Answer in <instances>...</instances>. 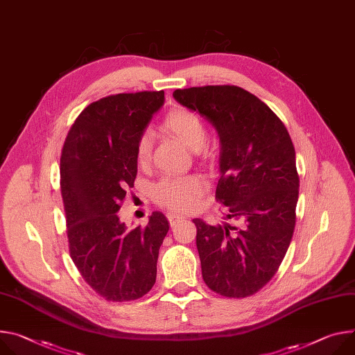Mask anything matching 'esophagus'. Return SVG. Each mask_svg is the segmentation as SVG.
I'll list each match as a JSON object with an SVG mask.
<instances>
[{
	"instance_id": "obj_1",
	"label": "esophagus",
	"mask_w": 355,
	"mask_h": 355,
	"mask_svg": "<svg viewBox=\"0 0 355 355\" xmlns=\"http://www.w3.org/2000/svg\"><path fill=\"white\" fill-rule=\"evenodd\" d=\"M167 218H168V220H170V225H171V227H174V225H175L177 222H180V220H182V219H184L182 216L175 215V214H168V215H167Z\"/></svg>"
}]
</instances>
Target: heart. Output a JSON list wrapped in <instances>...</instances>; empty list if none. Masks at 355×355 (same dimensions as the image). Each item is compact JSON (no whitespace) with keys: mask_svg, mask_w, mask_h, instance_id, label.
<instances>
[{"mask_svg":"<svg viewBox=\"0 0 355 355\" xmlns=\"http://www.w3.org/2000/svg\"><path fill=\"white\" fill-rule=\"evenodd\" d=\"M164 127L185 146L198 150L207 139V127L202 119L188 109H175L164 120ZM151 136L143 133L137 141L136 158L147 164L151 157ZM205 189V182L198 175H167L154 185V198L173 211H188Z\"/></svg>","mask_w":355,"mask_h":355,"instance_id":"b5f03b06","label":"heart"}]
</instances>
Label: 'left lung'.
<instances>
[{
	"instance_id": "left-lung-1",
	"label": "left lung",
	"mask_w": 355,
	"mask_h": 355,
	"mask_svg": "<svg viewBox=\"0 0 355 355\" xmlns=\"http://www.w3.org/2000/svg\"><path fill=\"white\" fill-rule=\"evenodd\" d=\"M173 96L218 132L215 198L239 223L194 219L204 282L225 297H248L275 276L295 232L299 174L292 139L269 106L242 87H188Z\"/></svg>"
}]
</instances>
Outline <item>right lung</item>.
<instances>
[{"label":"right lung","instance_id":"obj_1","mask_svg":"<svg viewBox=\"0 0 355 355\" xmlns=\"http://www.w3.org/2000/svg\"><path fill=\"white\" fill-rule=\"evenodd\" d=\"M164 92L107 96L75 120L60 155V192L69 253L85 282L109 302L143 297L155 283L158 250L170 225L153 212L127 231L119 209L137 175L136 147Z\"/></svg>","mask_w":355,"mask_h":355}]
</instances>
